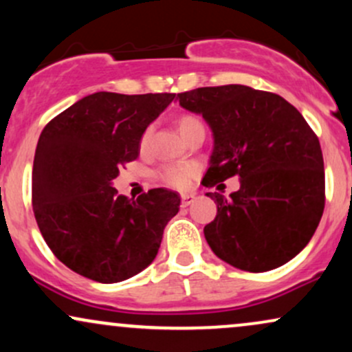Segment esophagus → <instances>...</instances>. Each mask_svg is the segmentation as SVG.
I'll list each match as a JSON object with an SVG mask.
<instances>
[{"label":"esophagus","mask_w":352,"mask_h":352,"mask_svg":"<svg viewBox=\"0 0 352 352\" xmlns=\"http://www.w3.org/2000/svg\"><path fill=\"white\" fill-rule=\"evenodd\" d=\"M195 193H184L182 195V207H188V205H192L195 201Z\"/></svg>","instance_id":"34e87169"}]
</instances>
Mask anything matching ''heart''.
I'll return each instance as SVG.
<instances>
[{
	"instance_id": "1",
	"label": "heart",
	"mask_w": 352,
	"mask_h": 352,
	"mask_svg": "<svg viewBox=\"0 0 352 352\" xmlns=\"http://www.w3.org/2000/svg\"><path fill=\"white\" fill-rule=\"evenodd\" d=\"M177 127H179L180 134L184 135V139H188V137L195 134V132H200V131L205 132L204 122L193 114L179 116V119H177ZM152 132H153V127L152 125H148V127L142 132V135H140V148H142V151L148 147V142H151L152 139ZM197 172H199V168H197L195 165H190V164L165 165L162 170L159 172V177L165 185L184 188L187 187L190 180L197 175Z\"/></svg>"
}]
</instances>
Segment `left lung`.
Here are the masks:
<instances>
[{"label": "left lung", "instance_id": "8db88e82", "mask_svg": "<svg viewBox=\"0 0 352 352\" xmlns=\"http://www.w3.org/2000/svg\"><path fill=\"white\" fill-rule=\"evenodd\" d=\"M177 99L213 132L205 187L240 177L230 197L207 193L217 204L215 220L204 228L212 252L252 273L288 263L309 243L324 210V162L313 129L281 96L240 84Z\"/></svg>", "mask_w": 352, "mask_h": 352}]
</instances>
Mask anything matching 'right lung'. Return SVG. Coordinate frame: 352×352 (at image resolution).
Returning a JSON list of instances; mask_svg holds the SVG:
<instances>
[{
    "instance_id": "right-lung-1",
    "label": "right lung",
    "mask_w": 352,
    "mask_h": 352,
    "mask_svg": "<svg viewBox=\"0 0 352 352\" xmlns=\"http://www.w3.org/2000/svg\"><path fill=\"white\" fill-rule=\"evenodd\" d=\"M175 94L96 92L56 116L39 135L33 210L51 252L99 283H119L152 263L180 197L152 188L119 195L112 180L139 157L140 135Z\"/></svg>"
}]
</instances>
